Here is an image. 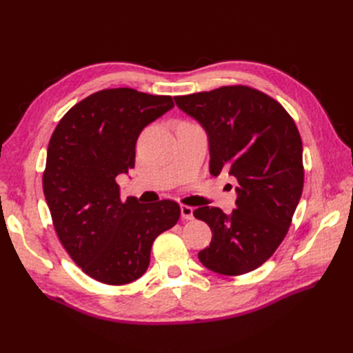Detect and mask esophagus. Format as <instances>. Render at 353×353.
<instances>
[{
  "instance_id": "1",
  "label": "esophagus",
  "mask_w": 353,
  "mask_h": 353,
  "mask_svg": "<svg viewBox=\"0 0 353 353\" xmlns=\"http://www.w3.org/2000/svg\"><path fill=\"white\" fill-rule=\"evenodd\" d=\"M193 212H194V209L191 206L181 205V218H183V219H187V221L193 219Z\"/></svg>"
}]
</instances>
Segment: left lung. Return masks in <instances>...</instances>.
<instances>
[{
    "mask_svg": "<svg viewBox=\"0 0 353 353\" xmlns=\"http://www.w3.org/2000/svg\"><path fill=\"white\" fill-rule=\"evenodd\" d=\"M178 109L208 134L209 170L239 181L236 209L203 206L193 213L212 230L199 252L208 270L250 272L284 240L303 190L302 140L280 103L243 85L174 97Z\"/></svg>",
    "mask_w": 353,
    "mask_h": 353,
    "instance_id": "left-lung-1",
    "label": "left lung"
}]
</instances>
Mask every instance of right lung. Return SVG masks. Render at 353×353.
I'll use <instances>...</instances> for the list:
<instances>
[{
  "label": "right lung",
  "instance_id": "add662e5",
  "mask_svg": "<svg viewBox=\"0 0 353 353\" xmlns=\"http://www.w3.org/2000/svg\"><path fill=\"white\" fill-rule=\"evenodd\" d=\"M174 108L169 95L103 90L61 117L47 150L42 188L63 248L91 279L132 283L147 271L152 244L179 219V205L121 200L116 176L135 165L144 128Z\"/></svg>",
  "mask_w": 353,
  "mask_h": 353
}]
</instances>
